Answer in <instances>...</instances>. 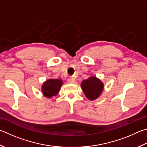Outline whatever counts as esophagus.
Wrapping results in <instances>:
<instances>
[{"label":"esophagus","instance_id":"34e87169","mask_svg":"<svg viewBox=\"0 0 147 147\" xmlns=\"http://www.w3.org/2000/svg\"><path fill=\"white\" fill-rule=\"evenodd\" d=\"M67 82L69 84H73V83L75 82V78H74V77H70V78H68Z\"/></svg>","mask_w":147,"mask_h":147}]
</instances>
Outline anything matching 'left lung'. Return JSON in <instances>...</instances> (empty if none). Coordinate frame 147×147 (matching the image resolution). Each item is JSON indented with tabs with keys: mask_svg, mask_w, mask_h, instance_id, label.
Instances as JSON below:
<instances>
[{
	"mask_svg": "<svg viewBox=\"0 0 147 147\" xmlns=\"http://www.w3.org/2000/svg\"><path fill=\"white\" fill-rule=\"evenodd\" d=\"M83 92L88 99L94 100L100 96L103 90V82L96 76H90L81 84Z\"/></svg>",
	"mask_w": 147,
	"mask_h": 147,
	"instance_id": "1",
	"label": "left lung"
}]
</instances>
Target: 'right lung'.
Listing matches in <instances>:
<instances>
[{
    "label": "right lung",
    "instance_id": "1",
    "mask_svg": "<svg viewBox=\"0 0 147 147\" xmlns=\"http://www.w3.org/2000/svg\"><path fill=\"white\" fill-rule=\"evenodd\" d=\"M63 84L60 79H49L45 82L42 87V91L45 97L51 98L57 95Z\"/></svg>",
    "mask_w": 147,
    "mask_h": 147
}]
</instances>
